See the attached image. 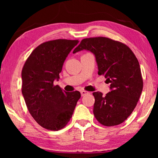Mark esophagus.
<instances>
[{
  "label": "esophagus",
  "mask_w": 158,
  "mask_h": 158,
  "mask_svg": "<svg viewBox=\"0 0 158 158\" xmlns=\"http://www.w3.org/2000/svg\"><path fill=\"white\" fill-rule=\"evenodd\" d=\"M81 96H85V95L89 94V93H88V91H85V90H81Z\"/></svg>",
  "instance_id": "34e87169"
}]
</instances>
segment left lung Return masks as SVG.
Listing matches in <instances>:
<instances>
[{
	"mask_svg": "<svg viewBox=\"0 0 158 158\" xmlns=\"http://www.w3.org/2000/svg\"><path fill=\"white\" fill-rule=\"evenodd\" d=\"M92 52L98 74L104 75L110 90L106 96L94 92V114L106 127L122 124L132 113L143 88L139 63L126 44L106 37L84 39L73 50Z\"/></svg>",
	"mask_w": 158,
	"mask_h": 158,
	"instance_id": "left-lung-1",
	"label": "left lung"
}]
</instances>
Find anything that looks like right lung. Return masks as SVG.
<instances>
[{
	"label": "right lung",
	"mask_w": 158,
	"mask_h": 158,
	"mask_svg": "<svg viewBox=\"0 0 158 158\" xmlns=\"http://www.w3.org/2000/svg\"><path fill=\"white\" fill-rule=\"evenodd\" d=\"M78 40H56L44 42L32 52L21 72L22 94L32 117L52 131L63 128L81 98L79 91H63L59 81L64 60Z\"/></svg>",
	"instance_id": "add662e5"
}]
</instances>
